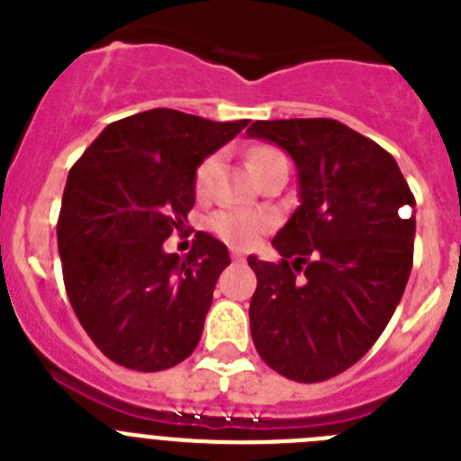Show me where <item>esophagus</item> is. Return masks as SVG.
Segmentation results:
<instances>
[{
  "label": "esophagus",
  "mask_w": 461,
  "mask_h": 461,
  "mask_svg": "<svg viewBox=\"0 0 461 461\" xmlns=\"http://www.w3.org/2000/svg\"><path fill=\"white\" fill-rule=\"evenodd\" d=\"M230 258L238 260V263H242V260H244V254H242V251H235V249H233V254H230Z\"/></svg>",
  "instance_id": "esophagus-1"
}]
</instances>
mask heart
I'll list each match as a JSON object with an SVG mask.
<instances>
[{
    "label": "heart",
    "mask_w": 461,
    "mask_h": 461,
    "mask_svg": "<svg viewBox=\"0 0 461 461\" xmlns=\"http://www.w3.org/2000/svg\"><path fill=\"white\" fill-rule=\"evenodd\" d=\"M276 154L275 149L260 148L256 152H251L249 157V168H258L260 161H266L267 157ZM217 157H207L198 170H195V191L198 194H205L210 189V182L214 177V170H217ZM267 226H270V219L260 212L251 210H221L214 212L210 217V228L221 240H226L228 244H235V247H251L260 235L266 233Z\"/></svg>",
    "instance_id": "obj_1"
}]
</instances>
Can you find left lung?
Returning <instances> with one entry per match:
<instances>
[{
  "label": "left lung",
  "instance_id": "1",
  "mask_svg": "<svg viewBox=\"0 0 461 461\" xmlns=\"http://www.w3.org/2000/svg\"><path fill=\"white\" fill-rule=\"evenodd\" d=\"M247 133L291 154L300 186L272 240L279 263L247 258L254 346L281 376L328 381L372 348L404 295L415 198L393 154L337 120H260Z\"/></svg>",
  "mask_w": 461,
  "mask_h": 461
}]
</instances>
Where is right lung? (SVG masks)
Returning <instances> with one entry per match:
<instances>
[{
  "label": "right lung",
  "mask_w": 461,
  "mask_h": 461,
  "mask_svg": "<svg viewBox=\"0 0 461 461\" xmlns=\"http://www.w3.org/2000/svg\"><path fill=\"white\" fill-rule=\"evenodd\" d=\"M247 124L145 110L105 126L68 170L57 221L64 286L85 332L122 367L161 372L201 341L230 256L203 230L185 258L164 242L185 230L195 168Z\"/></svg>",
  "instance_id": "add662e5"
}]
</instances>
